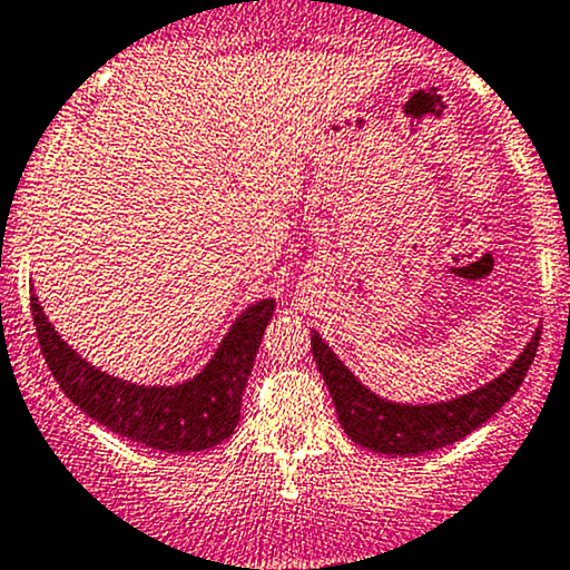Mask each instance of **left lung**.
<instances>
[{
	"label": "left lung",
	"mask_w": 570,
	"mask_h": 570,
	"mask_svg": "<svg viewBox=\"0 0 570 570\" xmlns=\"http://www.w3.org/2000/svg\"><path fill=\"white\" fill-rule=\"evenodd\" d=\"M538 340H541V332L532 334L519 358L492 383L456 396V400L434 402V405H400V402H389L372 394L336 358V353L321 340V334H312V356L328 385L342 430L353 443H358L361 449L377 451V454L419 456L456 443L464 434L479 430L483 421L492 419L522 385L532 358H535Z\"/></svg>",
	"instance_id": "1"
}]
</instances>
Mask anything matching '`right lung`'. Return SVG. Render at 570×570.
<instances>
[{
  "label": "right lung",
  "mask_w": 570,
  "mask_h": 570,
  "mask_svg": "<svg viewBox=\"0 0 570 570\" xmlns=\"http://www.w3.org/2000/svg\"><path fill=\"white\" fill-rule=\"evenodd\" d=\"M29 304L40 351L67 400L106 430L168 454L212 449L234 434L244 385L253 372L263 332L274 315L272 298L244 309L219 342L214 358L193 381L136 385L95 370L53 332L35 293Z\"/></svg>",
  "instance_id": "add662e5"
}]
</instances>
